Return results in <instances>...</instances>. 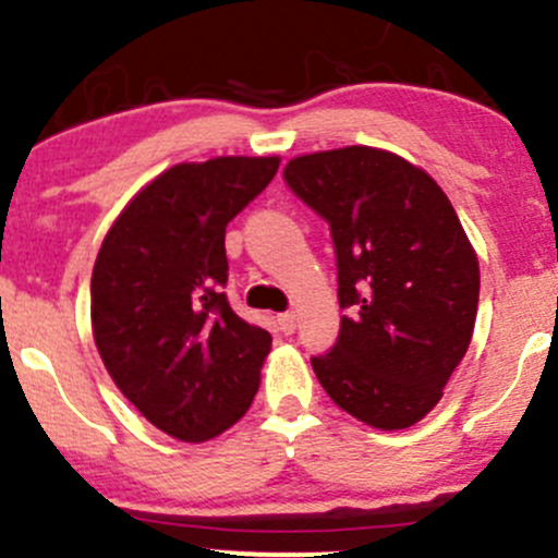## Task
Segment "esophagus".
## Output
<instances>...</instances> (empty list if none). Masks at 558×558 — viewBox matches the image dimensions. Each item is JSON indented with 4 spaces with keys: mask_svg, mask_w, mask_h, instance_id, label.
Returning <instances> with one entry per match:
<instances>
[{
    "mask_svg": "<svg viewBox=\"0 0 558 558\" xmlns=\"http://www.w3.org/2000/svg\"><path fill=\"white\" fill-rule=\"evenodd\" d=\"M278 328L283 333H294L296 328V315L294 313H280L278 315Z\"/></svg>",
    "mask_w": 558,
    "mask_h": 558,
    "instance_id": "34e87169",
    "label": "esophagus"
}]
</instances>
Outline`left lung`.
<instances>
[{"mask_svg": "<svg viewBox=\"0 0 558 558\" xmlns=\"http://www.w3.org/2000/svg\"><path fill=\"white\" fill-rule=\"evenodd\" d=\"M286 184L328 221L342 315L313 357L333 403L403 430L441 401L473 337L478 259L449 197L422 168L374 146L302 155Z\"/></svg>", "mask_w": 558, "mask_h": 558, "instance_id": "obj_1", "label": "left lung"}]
</instances>
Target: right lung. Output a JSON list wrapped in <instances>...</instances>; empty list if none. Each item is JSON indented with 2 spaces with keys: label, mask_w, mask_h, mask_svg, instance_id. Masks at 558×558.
Returning a JSON list of instances; mask_svg holds the SVG:
<instances>
[{
  "label": "right lung",
  "mask_w": 558,
  "mask_h": 558,
  "mask_svg": "<svg viewBox=\"0 0 558 558\" xmlns=\"http://www.w3.org/2000/svg\"><path fill=\"white\" fill-rule=\"evenodd\" d=\"M280 157L179 162L125 205L90 280L93 339L109 377L155 427L208 441L248 412L272 337L227 302V225Z\"/></svg>",
  "instance_id": "add662e5"
}]
</instances>
